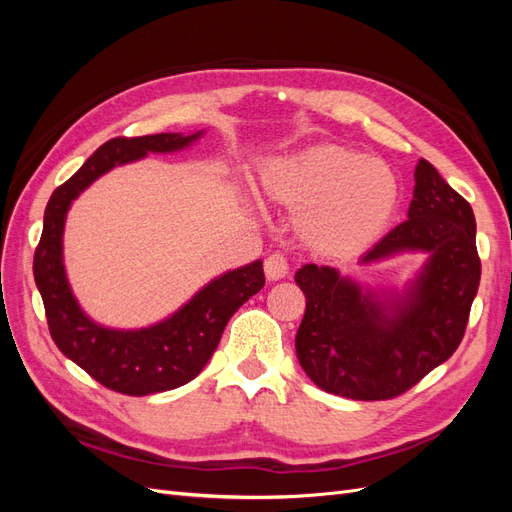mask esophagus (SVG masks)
Returning <instances> with one entry per match:
<instances>
[{"instance_id": "34e87169", "label": "esophagus", "mask_w": 512, "mask_h": 512, "mask_svg": "<svg viewBox=\"0 0 512 512\" xmlns=\"http://www.w3.org/2000/svg\"><path fill=\"white\" fill-rule=\"evenodd\" d=\"M265 275L269 280H282V277L288 275V260L284 254L275 252L265 258Z\"/></svg>"}]
</instances>
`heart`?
<instances>
[{
  "mask_svg": "<svg viewBox=\"0 0 512 512\" xmlns=\"http://www.w3.org/2000/svg\"><path fill=\"white\" fill-rule=\"evenodd\" d=\"M269 198L307 209L305 237L324 252L363 250L391 222L399 183L393 168L342 145H316L269 166Z\"/></svg>",
  "mask_w": 512,
  "mask_h": 512,
  "instance_id": "obj_1",
  "label": "heart"
}]
</instances>
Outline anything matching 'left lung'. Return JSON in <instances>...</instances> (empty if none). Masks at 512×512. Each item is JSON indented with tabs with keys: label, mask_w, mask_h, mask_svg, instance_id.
I'll return each instance as SVG.
<instances>
[{
	"label": "left lung",
	"mask_w": 512,
	"mask_h": 512,
	"mask_svg": "<svg viewBox=\"0 0 512 512\" xmlns=\"http://www.w3.org/2000/svg\"><path fill=\"white\" fill-rule=\"evenodd\" d=\"M414 181L408 220L363 258L431 254L406 297L389 301L391 310L331 267L305 265L294 275L307 301L294 337L297 359L322 391L359 401L404 395L444 363L466 333L480 282L472 207L423 158Z\"/></svg>",
	"instance_id": "1"
}]
</instances>
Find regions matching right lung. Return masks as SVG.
Listing matches in <instances>:
<instances>
[{
    "label": "right lung",
    "instance_id": "right-lung-1",
    "mask_svg": "<svg viewBox=\"0 0 512 512\" xmlns=\"http://www.w3.org/2000/svg\"><path fill=\"white\" fill-rule=\"evenodd\" d=\"M203 134L117 136L106 141L51 194L34 254V280L57 348L102 386L123 395H153L194 380L220 344L230 316L265 286L262 262L228 271L200 290L177 314L141 331L98 327L72 297L61 260V235L72 200L106 170L149 151H177Z\"/></svg>",
    "mask_w": 512,
    "mask_h": 512
}]
</instances>
